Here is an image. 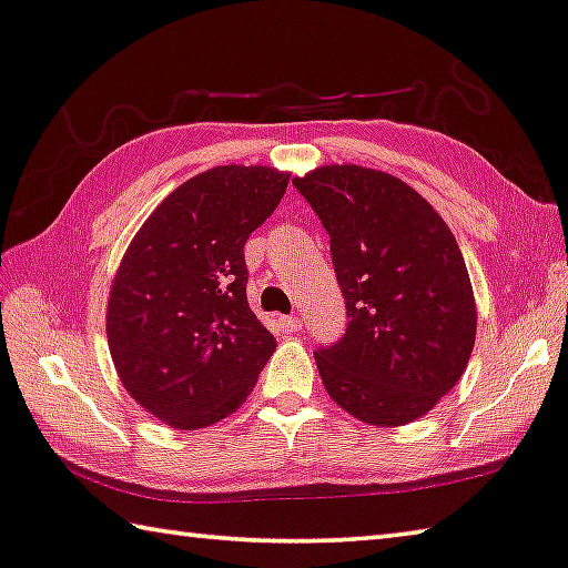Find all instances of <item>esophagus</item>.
<instances>
[{"mask_svg":"<svg viewBox=\"0 0 568 568\" xmlns=\"http://www.w3.org/2000/svg\"><path fill=\"white\" fill-rule=\"evenodd\" d=\"M281 328H283L285 333H297V331H301V321L293 318V315H283V318H281Z\"/></svg>","mask_w":568,"mask_h":568,"instance_id":"esophagus-1","label":"esophagus"}]
</instances>
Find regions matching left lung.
Instances as JSON below:
<instances>
[{
	"mask_svg": "<svg viewBox=\"0 0 568 568\" xmlns=\"http://www.w3.org/2000/svg\"><path fill=\"white\" fill-rule=\"evenodd\" d=\"M331 235L348 328L315 363L328 396L371 426H403L464 376L476 301L454 233L388 172L323 165L295 178Z\"/></svg>",
	"mask_w": 568,
	"mask_h": 568,
	"instance_id": "left-lung-1",
	"label": "left lung"
}]
</instances>
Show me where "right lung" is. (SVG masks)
<instances>
[{"instance_id": "add662e5", "label": "right lung", "mask_w": 568, "mask_h": 568, "mask_svg": "<svg viewBox=\"0 0 568 568\" xmlns=\"http://www.w3.org/2000/svg\"><path fill=\"white\" fill-rule=\"evenodd\" d=\"M287 172L220 165L162 200L124 253L108 301L124 390L178 430L213 426L253 390L275 338L247 305L243 247Z\"/></svg>"}]
</instances>
